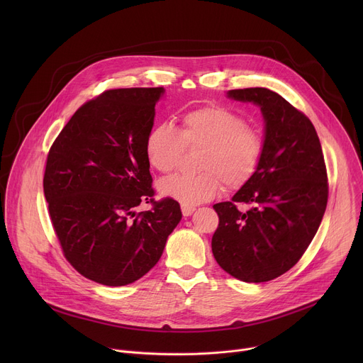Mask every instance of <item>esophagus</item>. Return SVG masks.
I'll list each match as a JSON object with an SVG mask.
<instances>
[{
	"label": "esophagus",
	"instance_id": "esophagus-1",
	"mask_svg": "<svg viewBox=\"0 0 363 363\" xmlns=\"http://www.w3.org/2000/svg\"><path fill=\"white\" fill-rule=\"evenodd\" d=\"M181 210H182V214H184V217H189V216H191V214L195 211V206L182 203V205H181Z\"/></svg>",
	"mask_w": 363,
	"mask_h": 363
}]
</instances>
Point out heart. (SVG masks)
<instances>
[{
  "label": "heart",
  "instance_id": "obj_1",
  "mask_svg": "<svg viewBox=\"0 0 363 363\" xmlns=\"http://www.w3.org/2000/svg\"><path fill=\"white\" fill-rule=\"evenodd\" d=\"M184 146H201L195 175L174 174L160 181L158 191L185 205L213 199L223 188L245 185L260 165L264 142L262 133L221 106H205L181 116L179 128L155 125L146 135L145 153L152 168L172 171Z\"/></svg>",
  "mask_w": 363,
  "mask_h": 363
}]
</instances>
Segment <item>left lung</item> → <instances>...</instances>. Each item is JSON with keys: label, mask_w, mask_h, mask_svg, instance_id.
Returning <instances> with one entry per match:
<instances>
[{"label": "left lung", "mask_w": 363, "mask_h": 363, "mask_svg": "<svg viewBox=\"0 0 363 363\" xmlns=\"http://www.w3.org/2000/svg\"><path fill=\"white\" fill-rule=\"evenodd\" d=\"M227 97L260 108L263 157L252 178L214 210L220 224L213 254L220 267L245 283L289 272L316 235L328 203V175L313 123L264 87L228 90ZM238 201L251 203L241 213Z\"/></svg>", "instance_id": "obj_1"}]
</instances>
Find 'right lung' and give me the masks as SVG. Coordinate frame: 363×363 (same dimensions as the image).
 <instances>
[{
	"mask_svg": "<svg viewBox=\"0 0 363 363\" xmlns=\"http://www.w3.org/2000/svg\"><path fill=\"white\" fill-rule=\"evenodd\" d=\"M164 87L115 89L83 105L51 146L43 179L56 235L86 279L126 286L160 262L182 218L177 201L153 202L145 153Z\"/></svg>",
	"mask_w": 363,
	"mask_h": 363,
	"instance_id": "add662e5",
	"label": "right lung"
}]
</instances>
